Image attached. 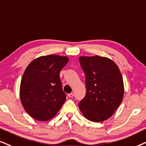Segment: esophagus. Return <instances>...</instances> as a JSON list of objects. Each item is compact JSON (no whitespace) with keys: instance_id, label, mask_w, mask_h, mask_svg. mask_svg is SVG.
<instances>
[{"instance_id":"obj_1","label":"esophagus","mask_w":146,"mask_h":146,"mask_svg":"<svg viewBox=\"0 0 146 146\" xmlns=\"http://www.w3.org/2000/svg\"><path fill=\"white\" fill-rule=\"evenodd\" d=\"M68 96H69V98H73V96H74V94H73V93H69V94H68Z\"/></svg>"}]
</instances>
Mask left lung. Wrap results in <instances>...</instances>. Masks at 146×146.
<instances>
[{"label":"left lung","mask_w":146,"mask_h":146,"mask_svg":"<svg viewBox=\"0 0 146 146\" xmlns=\"http://www.w3.org/2000/svg\"><path fill=\"white\" fill-rule=\"evenodd\" d=\"M85 75L86 93L79 108L89 121L101 122L111 117L122 102L124 85L118 66L111 59L96 55L81 56Z\"/></svg>","instance_id":"8db88e82"}]
</instances>
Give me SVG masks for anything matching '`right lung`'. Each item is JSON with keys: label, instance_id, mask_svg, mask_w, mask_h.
<instances>
[{"label": "right lung", "instance_id": "right-lung-1", "mask_svg": "<svg viewBox=\"0 0 146 146\" xmlns=\"http://www.w3.org/2000/svg\"><path fill=\"white\" fill-rule=\"evenodd\" d=\"M66 56L49 55L36 58L27 66L20 85V99L26 112L37 121L57 115L66 100L59 73L67 65Z\"/></svg>", "mask_w": 146, "mask_h": 146}]
</instances>
